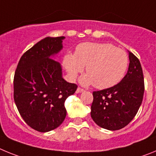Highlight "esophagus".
Returning <instances> with one entry per match:
<instances>
[{"mask_svg": "<svg viewBox=\"0 0 156 156\" xmlns=\"http://www.w3.org/2000/svg\"><path fill=\"white\" fill-rule=\"evenodd\" d=\"M83 91H84V90L80 87H78L76 89V93H82V92H83Z\"/></svg>", "mask_w": 156, "mask_h": 156, "instance_id": "obj_1", "label": "esophagus"}]
</instances>
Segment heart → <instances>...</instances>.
<instances>
[{"label": "heart", "instance_id": "1", "mask_svg": "<svg viewBox=\"0 0 156 156\" xmlns=\"http://www.w3.org/2000/svg\"><path fill=\"white\" fill-rule=\"evenodd\" d=\"M129 63L125 51L107 43H82L74 54H66L63 66L71 79L82 73L86 66L87 75L82 76V85L94 84L98 89L115 86L124 77Z\"/></svg>", "mask_w": 156, "mask_h": 156}]
</instances>
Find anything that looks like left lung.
Here are the masks:
<instances>
[{"label": "left lung", "instance_id": "left-lung-1", "mask_svg": "<svg viewBox=\"0 0 156 156\" xmlns=\"http://www.w3.org/2000/svg\"><path fill=\"white\" fill-rule=\"evenodd\" d=\"M129 68L112 87L93 92L90 115L95 123L109 130L120 129L134 118L143 100L144 76L140 61L129 51Z\"/></svg>", "mask_w": 156, "mask_h": 156}]
</instances>
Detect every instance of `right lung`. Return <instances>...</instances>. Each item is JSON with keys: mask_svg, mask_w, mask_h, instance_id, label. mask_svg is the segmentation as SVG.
I'll return each mask as SVG.
<instances>
[{"mask_svg": "<svg viewBox=\"0 0 156 156\" xmlns=\"http://www.w3.org/2000/svg\"><path fill=\"white\" fill-rule=\"evenodd\" d=\"M65 37H48L25 52L14 76V100L27 124L48 132L62 123L65 101L77 85L65 80L61 64L53 57L62 49Z\"/></svg>", "mask_w": 156, "mask_h": 156, "instance_id": "right-lung-1", "label": "right lung"}]
</instances>
